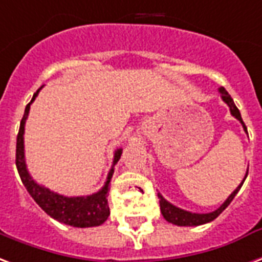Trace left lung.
I'll use <instances>...</instances> for the list:
<instances>
[{"mask_svg":"<svg viewBox=\"0 0 262 262\" xmlns=\"http://www.w3.org/2000/svg\"><path fill=\"white\" fill-rule=\"evenodd\" d=\"M220 93H221V97H222V100H224V101L228 104V106H229L230 114H232V115H233L234 118L242 123V125H243L245 132H247V127H246L245 122H243V119H242L240 111L237 110V106L234 105V102L233 100H232V97L229 96V93L226 92L224 87H221ZM247 173H249V172H246L245 179L247 178ZM245 179H243V182H245ZM243 182L236 187V190H234L233 193L226 199V200H225V203L221 205L220 208H216V210L212 211V212H208V214H195V212H190V211H185V210H182V208H178V207H175L173 204H170L169 201H166L165 199L158 193L161 214H162V216H164L168 222H170V224H173V225H178V226H199V225L208 224V222H211V221H214L215 218H216V216H218V215H220L221 212H222V211H224L225 208L230 204V201L233 200L234 195L237 194V191L240 190V187H242V185H243Z\"/></svg>","mask_w":262,"mask_h":262,"instance_id":"1","label":"left lung"}]
</instances>
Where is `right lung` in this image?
Here are the masks:
<instances>
[{"label":"right lung","instance_id":"1","mask_svg":"<svg viewBox=\"0 0 262 262\" xmlns=\"http://www.w3.org/2000/svg\"><path fill=\"white\" fill-rule=\"evenodd\" d=\"M34 93L32 101L29 102L25 108L22 121H20V127L17 133L16 139V168L19 172V176L22 179V183L32 195L33 200L36 201L42 211H46L51 218L57 220L58 222H62L65 225H71L75 228H92V226H100L108 220L110 215V207H108V200H106V193L110 190V182H111L112 173H114V165L119 161L122 154V148H118L114 156V165L111 170L108 172L105 185L102 186L101 190L97 193H93L90 195H80V197H67V195L54 193L47 187L40 186L37 182H34L33 178L29 173L26 168V161H25V141H23V135H25V123L28 119L29 111H30V104H32L38 92Z\"/></svg>","mask_w":262,"mask_h":262}]
</instances>
